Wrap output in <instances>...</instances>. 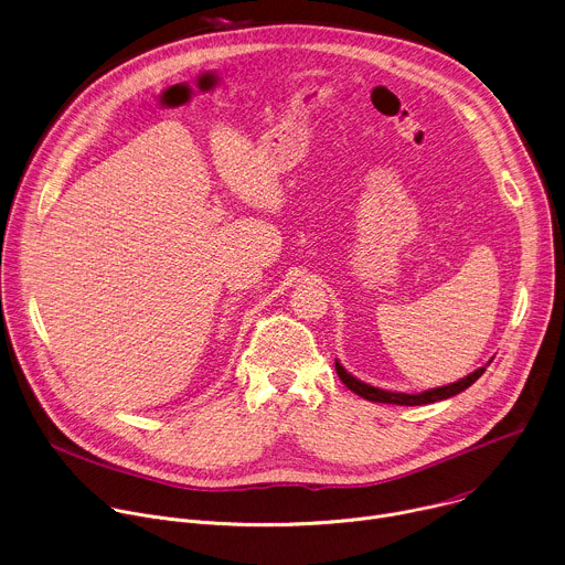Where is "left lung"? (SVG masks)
<instances>
[{"label": "left lung", "mask_w": 565, "mask_h": 565, "mask_svg": "<svg viewBox=\"0 0 565 565\" xmlns=\"http://www.w3.org/2000/svg\"><path fill=\"white\" fill-rule=\"evenodd\" d=\"M335 371L340 375V380L353 391L358 393L360 397L364 399H371V402H386V405H407V407H416V405H431V402H438V399H447L451 395H458L460 391H465L467 386H471L482 373H486V366L476 369L473 373H469L467 377L454 382V384H447V386H438V388H429V391H423V393H416V395H409V393H393V391H384V388H375L366 382H360L358 377H353L351 373L344 371V366L340 362H335Z\"/></svg>", "instance_id": "8db88e82"}]
</instances>
